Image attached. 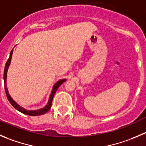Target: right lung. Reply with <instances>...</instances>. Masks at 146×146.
Listing matches in <instances>:
<instances>
[{
    "label": "right lung",
    "mask_w": 146,
    "mask_h": 146,
    "mask_svg": "<svg viewBox=\"0 0 146 146\" xmlns=\"http://www.w3.org/2000/svg\"><path fill=\"white\" fill-rule=\"evenodd\" d=\"M13 52V48L11 50V51L9 59H8L6 64H5V69H4V74H3L4 84H5V94H6V96H7V98H8V101L10 102V103L11 104L12 106H13V108H16L17 110L19 111V112L25 114V115H31V116H38V115H43V114H45L46 112H48V111L50 110V108H51V103H52V100H53L54 95L56 91L57 90V89L59 88V87L62 84V83L64 82L65 81H66V79H62V80H59V81H57L54 84L53 87H52V90H51V94H50L49 98H48V102H47L46 106H44V108H41V109L34 110H31L25 109V108H22L21 106H20L19 104H17L14 100H13V98H12L11 97V95H9L8 88H7V85H6L7 73H8V68H9L10 64H11V62Z\"/></svg>",
    "instance_id": "right-lung-1"
}]
</instances>
